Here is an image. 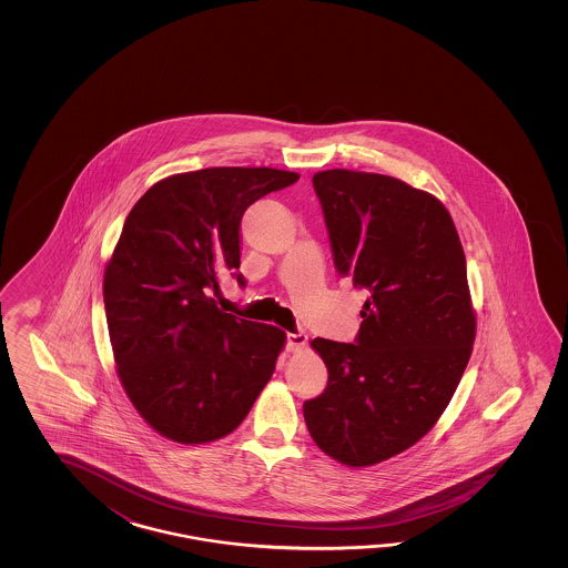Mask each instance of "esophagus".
Segmentation results:
<instances>
[{
    "label": "esophagus",
    "mask_w": 568,
    "mask_h": 568,
    "mask_svg": "<svg viewBox=\"0 0 568 568\" xmlns=\"http://www.w3.org/2000/svg\"><path fill=\"white\" fill-rule=\"evenodd\" d=\"M306 343H308V337H306L304 333H290L286 349H288L290 353H298V351L306 347Z\"/></svg>",
    "instance_id": "esophagus-1"
}]
</instances>
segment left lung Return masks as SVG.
Segmentation results:
<instances>
[{
  "instance_id": "8db88e82",
  "label": "left lung",
  "mask_w": 568,
  "mask_h": 568,
  "mask_svg": "<svg viewBox=\"0 0 568 568\" xmlns=\"http://www.w3.org/2000/svg\"><path fill=\"white\" fill-rule=\"evenodd\" d=\"M313 184L335 267L369 298L355 343L311 341L328 382L304 420L331 459L369 467L416 445L459 386L477 328L467 262L435 194L345 169Z\"/></svg>"
}]
</instances>
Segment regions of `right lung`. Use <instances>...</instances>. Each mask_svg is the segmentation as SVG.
I'll list each match as a JSON object with an SVG mask.
<instances>
[{"label": "right lung", "mask_w": 568, "mask_h": 568, "mask_svg": "<svg viewBox=\"0 0 568 568\" xmlns=\"http://www.w3.org/2000/svg\"><path fill=\"white\" fill-rule=\"evenodd\" d=\"M298 179L266 166L172 174L125 219L103 274L109 341L123 392L158 435L181 445L231 435L274 374L286 333L215 298L227 274L243 286L245 209Z\"/></svg>", "instance_id": "add662e5"}]
</instances>
